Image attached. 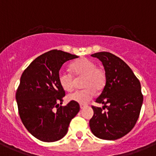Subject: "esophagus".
I'll return each mask as SVG.
<instances>
[{"mask_svg": "<svg viewBox=\"0 0 156 156\" xmlns=\"http://www.w3.org/2000/svg\"><path fill=\"white\" fill-rule=\"evenodd\" d=\"M85 106H86V105H85V104H80V108H81V109H82V108H85Z\"/></svg>", "mask_w": 156, "mask_h": 156, "instance_id": "34e87169", "label": "esophagus"}]
</instances>
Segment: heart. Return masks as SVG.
I'll use <instances>...</instances> for the list:
<instances>
[{
  "mask_svg": "<svg viewBox=\"0 0 156 156\" xmlns=\"http://www.w3.org/2000/svg\"><path fill=\"white\" fill-rule=\"evenodd\" d=\"M73 75L77 78L83 77L81 86L83 89L78 90L69 94L67 97L68 101H76L81 104L88 102L94 94V90L100 91L105 84L106 78L104 71L96 68V65L88 58H81L71 65ZM59 85L66 91L73 90L74 78L71 73L66 71H60L58 75Z\"/></svg>",
  "mask_w": 156,
  "mask_h": 156,
  "instance_id": "obj_1",
  "label": "heart"
}]
</instances>
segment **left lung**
Returning <instances> with one entry per match:
<instances>
[{"mask_svg": "<svg viewBox=\"0 0 156 156\" xmlns=\"http://www.w3.org/2000/svg\"><path fill=\"white\" fill-rule=\"evenodd\" d=\"M91 56L102 62L106 81L95 100L104 106H91L94 115L90 129L99 139L115 140L129 133L139 119L143 101L140 81L129 65L113 54L101 51Z\"/></svg>", "mask_w": 156, "mask_h": 156, "instance_id": "obj_1", "label": "left lung"}]
</instances>
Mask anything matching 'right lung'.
I'll return each mask as SVG.
<instances>
[{"label":"right lung","instance_id":"add662e5","mask_svg":"<svg viewBox=\"0 0 156 156\" xmlns=\"http://www.w3.org/2000/svg\"><path fill=\"white\" fill-rule=\"evenodd\" d=\"M77 58L62 51H49L35 58L22 73L16 91L18 113L27 131L39 140H60L79 112L76 101L60 105L65 91L58 81L62 65Z\"/></svg>","mask_w":156,"mask_h":156}]
</instances>
